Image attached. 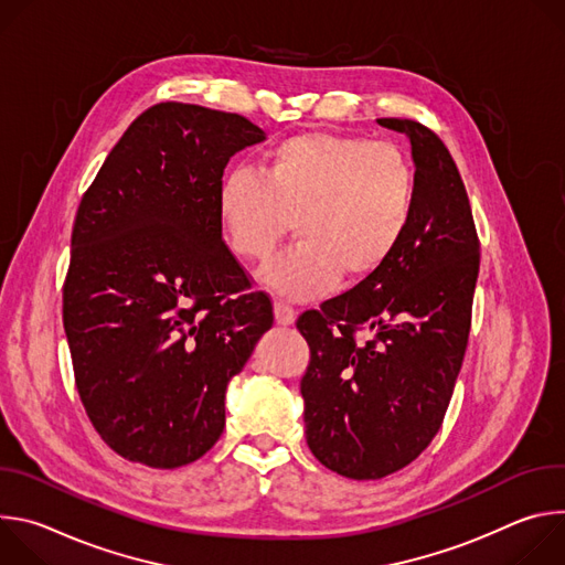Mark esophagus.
Masks as SVG:
<instances>
[{
	"label": "esophagus",
	"mask_w": 565,
	"mask_h": 565,
	"mask_svg": "<svg viewBox=\"0 0 565 565\" xmlns=\"http://www.w3.org/2000/svg\"><path fill=\"white\" fill-rule=\"evenodd\" d=\"M295 317H297V312H295L292 306H288L286 301H275V319H277V324L290 327L292 321H295Z\"/></svg>",
	"instance_id": "34e87169"
}]
</instances>
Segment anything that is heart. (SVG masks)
I'll return each mask as SVG.
<instances>
[{"mask_svg":"<svg viewBox=\"0 0 565 565\" xmlns=\"http://www.w3.org/2000/svg\"><path fill=\"white\" fill-rule=\"evenodd\" d=\"M416 210V172L393 142L308 131L273 145L255 172L227 174L216 214L230 250L264 262L288 234L297 244L266 266L264 284L315 297L342 277L380 273L405 241Z\"/></svg>","mask_w":565,"mask_h":565,"instance_id":"heart-1","label":"heart"}]
</instances>
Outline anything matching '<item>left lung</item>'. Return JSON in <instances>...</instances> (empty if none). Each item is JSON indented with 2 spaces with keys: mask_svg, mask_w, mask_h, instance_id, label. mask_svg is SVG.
I'll list each match as a JSON object with an SVG mask.
<instances>
[{
  "mask_svg": "<svg viewBox=\"0 0 565 565\" xmlns=\"http://www.w3.org/2000/svg\"><path fill=\"white\" fill-rule=\"evenodd\" d=\"M377 122L412 140L409 232L380 273L297 319L310 347L301 377L306 443L321 465L353 480L407 467L438 434L480 266L469 199L445 142L416 120Z\"/></svg>",
  "mask_w": 565,
  "mask_h": 565,
  "instance_id": "8db88e82",
  "label": "left lung"
}]
</instances>
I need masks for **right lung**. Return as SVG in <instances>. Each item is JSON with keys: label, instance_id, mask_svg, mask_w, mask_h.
<instances>
[{"label": "right lung", "instance_id": "1", "mask_svg": "<svg viewBox=\"0 0 565 565\" xmlns=\"http://www.w3.org/2000/svg\"><path fill=\"white\" fill-rule=\"evenodd\" d=\"M266 134L185 103L142 111L77 205L62 321L75 388L100 438L156 469L199 460L225 388L273 327L266 292L223 241L227 160Z\"/></svg>", "mask_w": 565, "mask_h": 565}]
</instances>
